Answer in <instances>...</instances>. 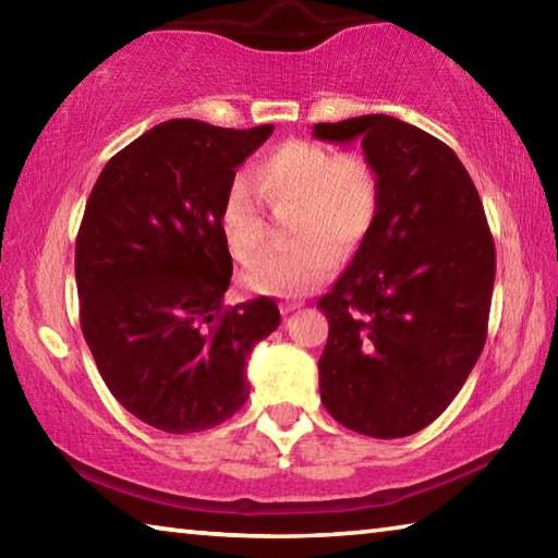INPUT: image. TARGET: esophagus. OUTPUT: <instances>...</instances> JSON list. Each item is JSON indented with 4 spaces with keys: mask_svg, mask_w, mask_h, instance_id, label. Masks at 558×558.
<instances>
[{
    "mask_svg": "<svg viewBox=\"0 0 558 558\" xmlns=\"http://www.w3.org/2000/svg\"><path fill=\"white\" fill-rule=\"evenodd\" d=\"M300 307H302L300 300H286V302H280V313H282V315L295 313V310H300Z\"/></svg>",
    "mask_w": 558,
    "mask_h": 558,
    "instance_id": "esophagus-1",
    "label": "esophagus"
}]
</instances>
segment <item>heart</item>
I'll use <instances>...</instances> for the list:
<instances>
[{
  "label": "heart",
  "instance_id": "1",
  "mask_svg": "<svg viewBox=\"0 0 558 558\" xmlns=\"http://www.w3.org/2000/svg\"><path fill=\"white\" fill-rule=\"evenodd\" d=\"M263 204L290 216L295 245L248 270L251 288L300 295L332 272L339 256H354L381 211V172L364 153H335L313 140H288L258 159L251 172ZM258 195V196H259ZM257 196V197H258ZM253 189L235 179L219 204V229L233 258L258 260L270 245V223Z\"/></svg>",
  "mask_w": 558,
  "mask_h": 558
}]
</instances>
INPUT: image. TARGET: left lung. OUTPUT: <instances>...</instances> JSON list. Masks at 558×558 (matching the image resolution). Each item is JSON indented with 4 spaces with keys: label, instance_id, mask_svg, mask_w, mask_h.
Masks as SVG:
<instances>
[{
    "label": "left lung",
    "instance_id": "left-lung-1",
    "mask_svg": "<svg viewBox=\"0 0 558 558\" xmlns=\"http://www.w3.org/2000/svg\"><path fill=\"white\" fill-rule=\"evenodd\" d=\"M327 143L362 140L381 172V211L319 298L329 335L319 393L335 421L403 438L456 399L487 339L495 241L458 155L391 116L317 122Z\"/></svg>",
    "mask_w": 558,
    "mask_h": 558
}]
</instances>
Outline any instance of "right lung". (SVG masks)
<instances>
[{
  "instance_id": "right-lung-1",
  "label": "right lung",
  "mask_w": 558,
  "mask_h": 558,
  "mask_svg": "<svg viewBox=\"0 0 558 558\" xmlns=\"http://www.w3.org/2000/svg\"><path fill=\"white\" fill-rule=\"evenodd\" d=\"M272 125L167 120L102 167L75 239L81 329L110 393L165 433H199L248 399L245 359L280 325L272 298L223 305L219 229L235 167Z\"/></svg>"
}]
</instances>
